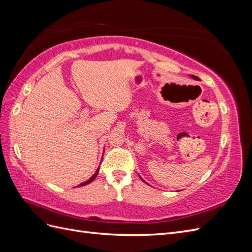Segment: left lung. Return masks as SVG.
<instances>
[{"mask_svg":"<svg viewBox=\"0 0 252 252\" xmlns=\"http://www.w3.org/2000/svg\"><path fill=\"white\" fill-rule=\"evenodd\" d=\"M192 78H193V79H195V80H196V79H197V78H196V77H194V75H192ZM140 178H141V177H140ZM141 180H142V181H143V182H145V181H144V180H143V179H142V178H141Z\"/></svg>","mask_w":252,"mask_h":252,"instance_id":"obj_1","label":"left lung"}]
</instances>
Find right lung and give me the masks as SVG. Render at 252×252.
I'll return each instance as SVG.
<instances>
[{
	"mask_svg": "<svg viewBox=\"0 0 252 252\" xmlns=\"http://www.w3.org/2000/svg\"><path fill=\"white\" fill-rule=\"evenodd\" d=\"M98 170H100V167H98V168L96 169V171H95V173L93 175V177H91L88 181H86V182H84V183H82V184H80L79 186H85V185H87V184H89V183H91L93 182L94 179H95V177L97 175V173H98Z\"/></svg>",
	"mask_w": 252,
	"mask_h": 252,
	"instance_id": "obj_1",
	"label": "right lung"
}]
</instances>
